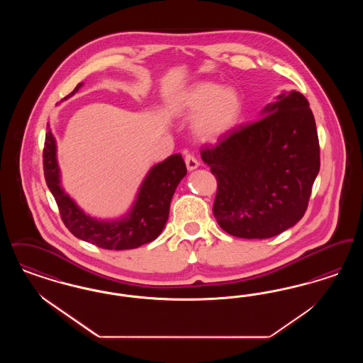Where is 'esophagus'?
<instances>
[{
    "label": "esophagus",
    "instance_id": "1",
    "mask_svg": "<svg viewBox=\"0 0 363 363\" xmlns=\"http://www.w3.org/2000/svg\"><path fill=\"white\" fill-rule=\"evenodd\" d=\"M185 163H186V167H188V170L189 172H193V170H196L197 167H199V160L194 157L193 155H190V154H188V155L185 156Z\"/></svg>",
    "mask_w": 363,
    "mask_h": 363
}]
</instances>
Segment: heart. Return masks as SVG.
<instances>
[{
  "label": "heart",
  "mask_w": 363,
  "mask_h": 363,
  "mask_svg": "<svg viewBox=\"0 0 363 363\" xmlns=\"http://www.w3.org/2000/svg\"><path fill=\"white\" fill-rule=\"evenodd\" d=\"M172 113L179 118H193L191 132L203 143H219L238 126L242 99L233 86L201 82L182 91L172 104Z\"/></svg>",
  "instance_id": "obj_1"
}]
</instances>
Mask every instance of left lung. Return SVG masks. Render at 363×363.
Masks as SVG:
<instances>
[{"mask_svg": "<svg viewBox=\"0 0 363 363\" xmlns=\"http://www.w3.org/2000/svg\"><path fill=\"white\" fill-rule=\"evenodd\" d=\"M218 181L213 215L225 233L265 240L296 225L320 172V145L308 99L283 91L259 121L201 152Z\"/></svg>", "mask_w": 363, "mask_h": 363, "instance_id": "obj_1", "label": "left lung"}]
</instances>
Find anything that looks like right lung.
<instances>
[{"instance_id":"obj_1","label":"right lung","mask_w":363,"mask_h":363,"mask_svg":"<svg viewBox=\"0 0 363 363\" xmlns=\"http://www.w3.org/2000/svg\"><path fill=\"white\" fill-rule=\"evenodd\" d=\"M82 86L83 83L77 84L64 99L73 96ZM43 167L46 184L58 204L62 222L70 233L82 241L108 250L136 249L156 240L167 223L174 191L186 175L182 156L166 157L152 166L144 177L128 212L116 219H102L86 213L64 189L57 159V141L49 123L43 150Z\"/></svg>"}]
</instances>
